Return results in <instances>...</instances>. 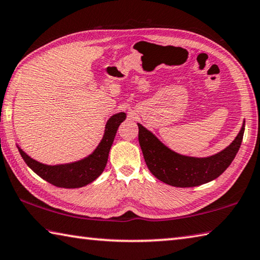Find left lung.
<instances>
[{
	"mask_svg": "<svg viewBox=\"0 0 260 260\" xmlns=\"http://www.w3.org/2000/svg\"><path fill=\"white\" fill-rule=\"evenodd\" d=\"M244 122L228 148L206 158L187 157L174 152L141 124H138L139 142L146 166L152 175L172 186H198L221 175L233 161L242 142Z\"/></svg>",
	"mask_w": 260,
	"mask_h": 260,
	"instance_id": "obj_1",
	"label": "left lung"
}]
</instances>
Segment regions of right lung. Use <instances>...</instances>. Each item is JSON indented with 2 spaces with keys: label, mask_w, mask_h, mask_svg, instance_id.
I'll return each instance as SVG.
<instances>
[{
  "label": "right lung",
  "mask_w": 260,
  "mask_h": 260,
  "mask_svg": "<svg viewBox=\"0 0 260 260\" xmlns=\"http://www.w3.org/2000/svg\"><path fill=\"white\" fill-rule=\"evenodd\" d=\"M125 112H119V114L111 116L107 121L105 135H103L101 142L99 143L98 148L94 150L92 154L79 161L49 166V165L41 164L30 158L19 146L18 150L27 166L40 177L51 183L52 185L66 188L82 187L95 181L102 174L103 169L106 168L109 151L114 143L117 129L125 120Z\"/></svg>",
  "instance_id": "add662e5"
}]
</instances>
